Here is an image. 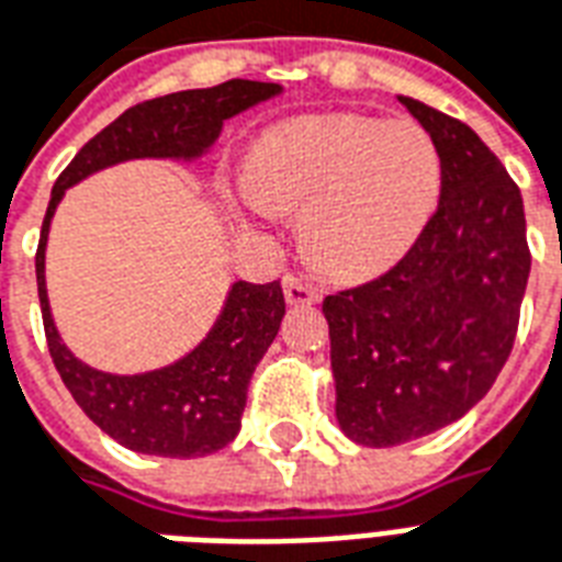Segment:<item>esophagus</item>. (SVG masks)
Instances as JSON below:
<instances>
[{
	"label": "esophagus",
	"instance_id": "1",
	"mask_svg": "<svg viewBox=\"0 0 562 562\" xmlns=\"http://www.w3.org/2000/svg\"><path fill=\"white\" fill-rule=\"evenodd\" d=\"M282 289H285V301L294 303V306H301V303H315L318 301V289H315L313 282L301 280V277H285L282 282Z\"/></svg>",
	"mask_w": 562,
	"mask_h": 562
}]
</instances>
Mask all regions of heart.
Returning <instances> with one entry per match:
<instances>
[{"mask_svg":"<svg viewBox=\"0 0 562 562\" xmlns=\"http://www.w3.org/2000/svg\"><path fill=\"white\" fill-rule=\"evenodd\" d=\"M438 143L411 119L310 115L252 151L244 205L256 217L303 207V244L336 277H369L402 259L440 196Z\"/></svg>","mask_w":562,"mask_h":562,"instance_id":"b5f03b06","label":"heart"}]
</instances>
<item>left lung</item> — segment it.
<instances>
[{"mask_svg": "<svg viewBox=\"0 0 562 562\" xmlns=\"http://www.w3.org/2000/svg\"><path fill=\"white\" fill-rule=\"evenodd\" d=\"M443 160L440 202L375 280L324 297L336 419L363 447L450 426L501 375L530 277L521 190L459 119L398 98Z\"/></svg>", "mask_w": 562, "mask_h": 562, "instance_id": "1", "label": "left lung"}]
</instances>
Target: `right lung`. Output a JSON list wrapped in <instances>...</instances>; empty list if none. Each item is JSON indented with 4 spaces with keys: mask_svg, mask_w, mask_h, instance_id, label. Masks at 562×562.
<instances>
[{
    "mask_svg": "<svg viewBox=\"0 0 562 562\" xmlns=\"http://www.w3.org/2000/svg\"><path fill=\"white\" fill-rule=\"evenodd\" d=\"M280 94L277 82L228 80L214 89H190L143 101L122 112L82 145L53 184L35 252L37 297L53 363L86 417L122 447L145 456L196 459L223 450L240 431L249 378L273 342L285 315L277 280L235 282L214 330L184 360L145 372L110 375L70 355L53 324L44 285V247L53 211L70 184L103 166L133 157H199L220 136L226 119Z\"/></svg>",
    "mask_w": 562,
    "mask_h": 562,
    "instance_id": "1",
    "label": "right lung"
}]
</instances>
